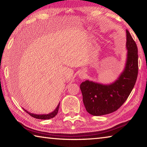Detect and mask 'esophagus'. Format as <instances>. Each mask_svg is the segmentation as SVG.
Returning <instances> with one entry per match:
<instances>
[{
  "label": "esophagus",
  "instance_id": "34e87169",
  "mask_svg": "<svg viewBox=\"0 0 147 147\" xmlns=\"http://www.w3.org/2000/svg\"><path fill=\"white\" fill-rule=\"evenodd\" d=\"M79 77H80V78L81 79H84V78H85V77H86V74L84 73H83V72H81V73H79Z\"/></svg>",
  "mask_w": 147,
  "mask_h": 147
}]
</instances>
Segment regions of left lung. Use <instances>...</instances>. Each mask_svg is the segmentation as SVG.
Segmentation results:
<instances>
[{"label":"left lung","mask_w":147,"mask_h":147,"mask_svg":"<svg viewBox=\"0 0 147 147\" xmlns=\"http://www.w3.org/2000/svg\"><path fill=\"white\" fill-rule=\"evenodd\" d=\"M126 32L127 59L125 68L118 79L109 85L86 80L80 86L84 106L92 115H106L117 110L135 86L138 74V47L128 30Z\"/></svg>","instance_id":"obj_1"}]
</instances>
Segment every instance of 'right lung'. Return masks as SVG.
<instances>
[{
  "mask_svg": "<svg viewBox=\"0 0 147 147\" xmlns=\"http://www.w3.org/2000/svg\"><path fill=\"white\" fill-rule=\"evenodd\" d=\"M59 103L58 105V106H57V108H56L55 110H54V111H53V112L51 113H49V114H43V115H37V114H34V113H31L28 112V111L25 110V109H24V111H26V113H28L30 115L32 116V117H34L36 119H52L53 118L55 117L57 113H58V109H59Z\"/></svg>",
  "mask_w": 147,
  "mask_h": 147,
  "instance_id": "right-lung-1",
  "label": "right lung"
}]
</instances>
